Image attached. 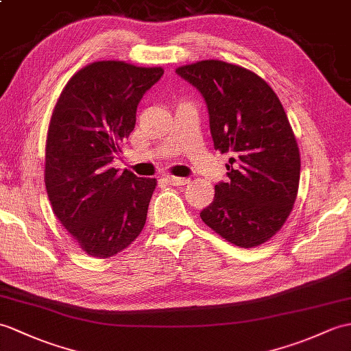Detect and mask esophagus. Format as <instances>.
Here are the masks:
<instances>
[{"instance_id": "34e87169", "label": "esophagus", "mask_w": 351, "mask_h": 351, "mask_svg": "<svg viewBox=\"0 0 351 351\" xmlns=\"http://www.w3.org/2000/svg\"><path fill=\"white\" fill-rule=\"evenodd\" d=\"M165 179H166V181H167L170 185H185V184H189V181H190L189 178L173 176V175H166Z\"/></svg>"}]
</instances>
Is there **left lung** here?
Listing matches in <instances>:
<instances>
[{"instance_id":"left-lung-1","label":"left lung","mask_w":351,"mask_h":351,"mask_svg":"<svg viewBox=\"0 0 351 351\" xmlns=\"http://www.w3.org/2000/svg\"><path fill=\"white\" fill-rule=\"evenodd\" d=\"M176 73L202 94L215 149L232 152L227 182L200 213L203 223L242 248L278 232L296 200L300 157L278 97L262 77L239 65L199 61Z\"/></svg>"}]
</instances>
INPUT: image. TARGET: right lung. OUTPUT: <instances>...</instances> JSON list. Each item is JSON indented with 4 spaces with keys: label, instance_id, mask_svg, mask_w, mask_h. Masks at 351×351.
Segmentation results:
<instances>
[{
    "label": "right lung",
    "instance_id": "1",
    "mask_svg": "<svg viewBox=\"0 0 351 351\" xmlns=\"http://www.w3.org/2000/svg\"><path fill=\"white\" fill-rule=\"evenodd\" d=\"M161 67L122 61L86 65L65 85L46 141L45 184L53 214L79 247L108 258L142 232L156 178L112 167L136 125L142 97Z\"/></svg>",
    "mask_w": 351,
    "mask_h": 351
}]
</instances>
